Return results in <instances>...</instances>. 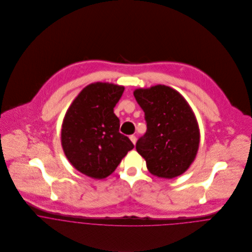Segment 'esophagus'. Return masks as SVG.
Instances as JSON below:
<instances>
[{
  "mask_svg": "<svg viewBox=\"0 0 252 252\" xmlns=\"http://www.w3.org/2000/svg\"><path fill=\"white\" fill-rule=\"evenodd\" d=\"M130 138V140H131V142L133 143V144H136V142H137V138L134 136V135H132V136H130L129 137Z\"/></svg>",
  "mask_w": 252,
  "mask_h": 252,
  "instance_id": "1",
  "label": "esophagus"
}]
</instances>
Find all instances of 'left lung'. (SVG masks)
<instances>
[{
  "label": "left lung",
  "mask_w": 252,
  "mask_h": 252,
  "mask_svg": "<svg viewBox=\"0 0 252 252\" xmlns=\"http://www.w3.org/2000/svg\"><path fill=\"white\" fill-rule=\"evenodd\" d=\"M134 96L144 109L147 130L136 144L150 174L174 179L194 162L200 128L193 109L176 89L163 84L138 88Z\"/></svg>",
  "instance_id": "left-lung-1"
}]
</instances>
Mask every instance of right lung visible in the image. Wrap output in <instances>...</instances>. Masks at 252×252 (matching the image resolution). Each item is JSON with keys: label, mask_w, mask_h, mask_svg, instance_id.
<instances>
[{"label": "right lung", "mask_w": 252, "mask_h": 252, "mask_svg": "<svg viewBox=\"0 0 252 252\" xmlns=\"http://www.w3.org/2000/svg\"><path fill=\"white\" fill-rule=\"evenodd\" d=\"M124 86L94 82L84 87L68 108L61 128V144L72 167L103 180L111 175L134 144L119 133L113 108Z\"/></svg>", "instance_id": "add662e5"}]
</instances>
